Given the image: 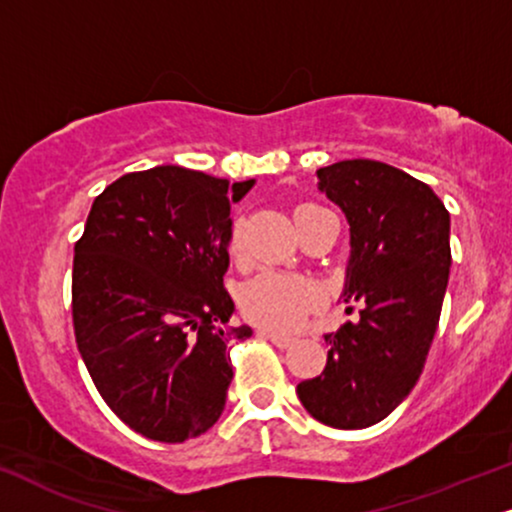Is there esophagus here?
Listing matches in <instances>:
<instances>
[{"mask_svg":"<svg viewBox=\"0 0 512 512\" xmlns=\"http://www.w3.org/2000/svg\"><path fill=\"white\" fill-rule=\"evenodd\" d=\"M258 334H261V337H266L268 342H273L277 349H289V346L294 344V339L285 337V334H275V332H266V330H261Z\"/></svg>","mask_w":512,"mask_h":512,"instance_id":"obj_1","label":"esophagus"}]
</instances>
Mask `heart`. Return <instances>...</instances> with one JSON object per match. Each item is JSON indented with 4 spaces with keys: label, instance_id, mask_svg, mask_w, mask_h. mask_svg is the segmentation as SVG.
I'll return each instance as SVG.
<instances>
[{
    "label": "heart",
    "instance_id": "obj_1",
    "mask_svg": "<svg viewBox=\"0 0 512 512\" xmlns=\"http://www.w3.org/2000/svg\"><path fill=\"white\" fill-rule=\"evenodd\" d=\"M327 208L304 201L294 208V220L299 230L311 220L315 213H323ZM242 230L235 227L230 235V254L242 256ZM323 301V292L313 280L301 275L287 273H268L256 275L249 280L239 292V311L249 323H254L263 330L273 332H292L308 320L315 308Z\"/></svg>",
    "mask_w": 512,
    "mask_h": 512
}]
</instances>
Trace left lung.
Here are the masks:
<instances>
[{"mask_svg":"<svg viewBox=\"0 0 512 512\" xmlns=\"http://www.w3.org/2000/svg\"><path fill=\"white\" fill-rule=\"evenodd\" d=\"M318 178L349 218L344 299L361 306V318L325 334V370L296 394L323 425L363 430L420 380L449 285L451 220L430 185L382 161H339Z\"/></svg>","mask_w":512,"mask_h":512,"instance_id":"left-lung-1","label":"left lung"}]
</instances>
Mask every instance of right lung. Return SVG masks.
<instances>
[{
    "mask_svg": "<svg viewBox=\"0 0 512 512\" xmlns=\"http://www.w3.org/2000/svg\"><path fill=\"white\" fill-rule=\"evenodd\" d=\"M235 182L180 166L128 173L94 199L73 256V332L94 387L132 432L182 444L216 425L232 365Z\"/></svg>",
    "mask_w": 512,
    "mask_h": 512,
    "instance_id": "right-lung-1",
    "label": "right lung"
}]
</instances>
